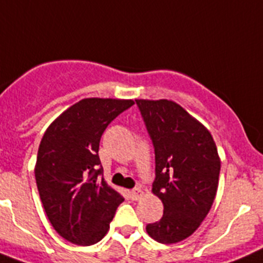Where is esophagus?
<instances>
[{"mask_svg":"<svg viewBox=\"0 0 263 263\" xmlns=\"http://www.w3.org/2000/svg\"><path fill=\"white\" fill-rule=\"evenodd\" d=\"M143 195H144V192L141 191L140 188H135L132 191H129V196H131L132 200H139Z\"/></svg>","mask_w":263,"mask_h":263,"instance_id":"esophagus-1","label":"esophagus"}]
</instances>
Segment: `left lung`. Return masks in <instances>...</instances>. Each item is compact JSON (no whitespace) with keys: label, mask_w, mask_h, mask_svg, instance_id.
<instances>
[{"label":"left lung","mask_w":263,"mask_h":263,"mask_svg":"<svg viewBox=\"0 0 263 263\" xmlns=\"http://www.w3.org/2000/svg\"><path fill=\"white\" fill-rule=\"evenodd\" d=\"M155 148L152 192L163 201L161 220L149 237L176 243L196 232L211 211L221 161L211 132L172 100L136 99Z\"/></svg>","instance_id":"8db88e82"}]
</instances>
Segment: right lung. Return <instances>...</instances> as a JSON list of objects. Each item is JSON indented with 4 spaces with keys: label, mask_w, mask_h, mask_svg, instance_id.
<instances>
[{
    "label": "right lung",
    "mask_w": 263,
    "mask_h": 263,
    "mask_svg": "<svg viewBox=\"0 0 263 263\" xmlns=\"http://www.w3.org/2000/svg\"><path fill=\"white\" fill-rule=\"evenodd\" d=\"M134 100L88 98L50 124L41 140L35 181L47 218L75 245L99 242L124 198L108 186L99 159L104 129Z\"/></svg>",
    "instance_id": "1"
}]
</instances>
